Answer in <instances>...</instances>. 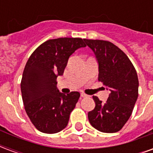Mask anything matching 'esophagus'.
Segmentation results:
<instances>
[{
	"label": "esophagus",
	"mask_w": 153,
	"mask_h": 153,
	"mask_svg": "<svg viewBox=\"0 0 153 153\" xmlns=\"http://www.w3.org/2000/svg\"><path fill=\"white\" fill-rule=\"evenodd\" d=\"M81 97H88V95H87V94H85V93H81Z\"/></svg>",
	"instance_id": "obj_1"
}]
</instances>
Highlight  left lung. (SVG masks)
<instances>
[{"instance_id": "obj_1", "label": "left lung", "mask_w": 153, "mask_h": 153, "mask_svg": "<svg viewBox=\"0 0 153 153\" xmlns=\"http://www.w3.org/2000/svg\"><path fill=\"white\" fill-rule=\"evenodd\" d=\"M84 42L98 62V81L110 90L105 103L93 97L96 106L88 114V120L101 132H118L128 121L138 98L137 72L125 52L112 42L92 39Z\"/></svg>"}]
</instances>
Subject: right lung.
Segmentation results:
<instances>
[{"instance_id":"right-lung-1","label":"right lung","mask_w":153,"mask_h":153,"mask_svg":"<svg viewBox=\"0 0 153 153\" xmlns=\"http://www.w3.org/2000/svg\"><path fill=\"white\" fill-rule=\"evenodd\" d=\"M84 39L60 38L45 42L32 53L22 76V98L25 111L39 131L56 134L68 125L80 93H60L57 77L62 75L69 57L80 47Z\"/></svg>"}]
</instances>
